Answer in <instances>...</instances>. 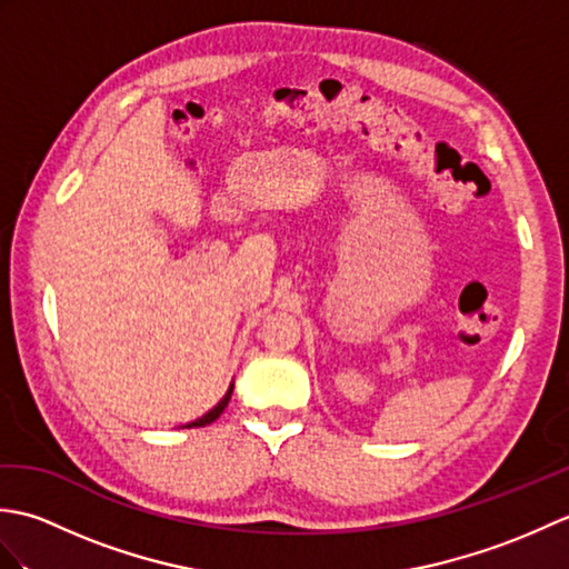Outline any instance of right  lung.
I'll return each mask as SVG.
<instances>
[{"instance_id":"1","label":"right lung","mask_w":569,"mask_h":569,"mask_svg":"<svg viewBox=\"0 0 569 569\" xmlns=\"http://www.w3.org/2000/svg\"><path fill=\"white\" fill-rule=\"evenodd\" d=\"M229 398H232V389H229L227 391V396L222 398V401L220 403H217L212 410H210V413L208 416H202L200 420H196V422H190V426L188 428H202V426H208V422H212V420H217V418H220L222 416V410L227 408V403H229Z\"/></svg>"}]
</instances>
